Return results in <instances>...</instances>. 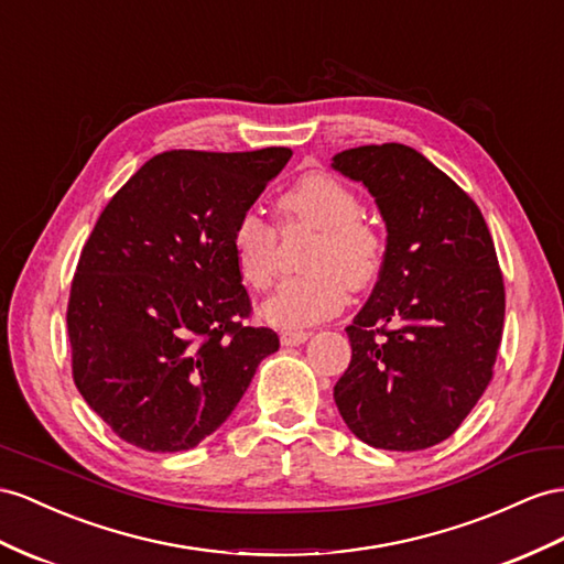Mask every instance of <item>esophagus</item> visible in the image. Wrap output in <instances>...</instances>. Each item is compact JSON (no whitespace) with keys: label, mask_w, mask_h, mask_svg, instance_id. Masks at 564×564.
Returning a JSON list of instances; mask_svg holds the SVG:
<instances>
[{"label":"esophagus","mask_w":564,"mask_h":564,"mask_svg":"<svg viewBox=\"0 0 564 564\" xmlns=\"http://www.w3.org/2000/svg\"><path fill=\"white\" fill-rule=\"evenodd\" d=\"M310 338V330H283L281 343L283 345H302Z\"/></svg>","instance_id":"34e87169"}]
</instances>
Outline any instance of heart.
Wrapping results in <instances>:
<instances>
[{"label": "heart", "instance_id": "b5f03b06", "mask_svg": "<svg viewBox=\"0 0 564 564\" xmlns=\"http://www.w3.org/2000/svg\"><path fill=\"white\" fill-rule=\"evenodd\" d=\"M279 207L285 221L319 230L307 257L312 273L281 283L259 310L267 324L295 330L338 312L345 283L359 291L377 279L383 242L359 216L362 205L357 195L328 173H307L295 181ZM230 248L242 281L254 291H267L276 276V228L259 212H242L230 234Z\"/></svg>", "mask_w": 564, "mask_h": 564}]
</instances>
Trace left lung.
Segmentation results:
<instances>
[{"instance_id": "left-lung-1", "label": "left lung", "mask_w": 564, "mask_h": 564, "mask_svg": "<svg viewBox=\"0 0 564 564\" xmlns=\"http://www.w3.org/2000/svg\"><path fill=\"white\" fill-rule=\"evenodd\" d=\"M330 166L367 187L388 234L379 283L345 328L352 359L334 400L367 445L424 451L453 436L494 377L505 319L494 238L471 197L408 144L343 150Z\"/></svg>"}]
</instances>
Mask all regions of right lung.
I'll return each mask as SVG.
<instances>
[{"mask_svg":"<svg viewBox=\"0 0 564 564\" xmlns=\"http://www.w3.org/2000/svg\"><path fill=\"white\" fill-rule=\"evenodd\" d=\"M291 156L288 148L171 150L99 214L66 322L78 391L126 443L191 451L279 350L271 328L240 322L250 297L230 234Z\"/></svg>","mask_w":564,"mask_h":564,"instance_id":"add662e5","label":"right lung"}]
</instances>
